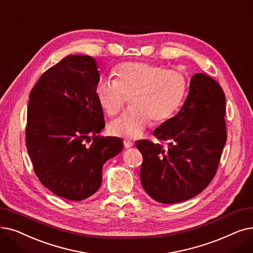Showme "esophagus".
<instances>
[{
  "label": "esophagus",
  "instance_id": "34e87169",
  "mask_svg": "<svg viewBox=\"0 0 253 253\" xmlns=\"http://www.w3.org/2000/svg\"><path fill=\"white\" fill-rule=\"evenodd\" d=\"M124 146H125V148H130V147L133 146V142L129 140V139H125L124 140Z\"/></svg>",
  "mask_w": 253,
  "mask_h": 253
}]
</instances>
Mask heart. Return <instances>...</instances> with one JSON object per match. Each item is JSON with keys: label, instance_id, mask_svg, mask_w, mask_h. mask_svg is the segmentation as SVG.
<instances>
[{"label": "heart", "instance_id": "heart-1", "mask_svg": "<svg viewBox=\"0 0 253 253\" xmlns=\"http://www.w3.org/2000/svg\"><path fill=\"white\" fill-rule=\"evenodd\" d=\"M114 81L101 80L95 86V96L104 113L118 115L130 97L131 108L109 124L116 136L135 138L149 124L169 121L181 106L187 81L175 70L149 62H126L114 69Z\"/></svg>", "mask_w": 253, "mask_h": 253}]
</instances>
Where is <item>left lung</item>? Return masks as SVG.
<instances>
[{"label": "left lung", "mask_w": 253, "mask_h": 253, "mask_svg": "<svg viewBox=\"0 0 253 253\" xmlns=\"http://www.w3.org/2000/svg\"><path fill=\"white\" fill-rule=\"evenodd\" d=\"M225 95L210 76L194 74L180 112L154 130L167 146L140 139V182L158 203L177 204L201 193L215 177L226 142Z\"/></svg>", "instance_id": "8db88e82"}]
</instances>
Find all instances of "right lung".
<instances>
[{
  "label": "right lung",
  "mask_w": 253,
  "mask_h": 253,
  "mask_svg": "<svg viewBox=\"0 0 253 253\" xmlns=\"http://www.w3.org/2000/svg\"><path fill=\"white\" fill-rule=\"evenodd\" d=\"M99 81L95 59L70 54L43 73L29 96L26 145L33 169L43 186L69 201L99 189L103 164L123 149L121 138L97 135L105 126L95 96Z\"/></svg>",
  "instance_id": "1"
}]
</instances>
